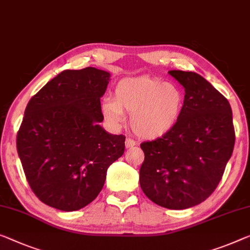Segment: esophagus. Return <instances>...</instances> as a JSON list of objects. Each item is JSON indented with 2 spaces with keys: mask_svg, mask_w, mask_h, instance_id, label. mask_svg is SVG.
Here are the masks:
<instances>
[{
  "mask_svg": "<svg viewBox=\"0 0 250 250\" xmlns=\"http://www.w3.org/2000/svg\"><path fill=\"white\" fill-rule=\"evenodd\" d=\"M125 144V148H132V147L136 146V141L130 139V138H126Z\"/></svg>",
  "mask_w": 250,
  "mask_h": 250,
  "instance_id": "34e87169",
  "label": "esophagus"
}]
</instances>
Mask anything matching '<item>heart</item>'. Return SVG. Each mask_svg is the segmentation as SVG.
I'll return each mask as SVG.
<instances>
[{
  "instance_id": "b5f03b06",
  "label": "heart",
  "mask_w": 250,
  "mask_h": 250,
  "mask_svg": "<svg viewBox=\"0 0 250 250\" xmlns=\"http://www.w3.org/2000/svg\"><path fill=\"white\" fill-rule=\"evenodd\" d=\"M114 99L102 103V112L111 124L125 122L131 114L130 126L136 136L146 140L165 137L180 122L185 107V94L177 84L143 75L121 80Z\"/></svg>"
}]
</instances>
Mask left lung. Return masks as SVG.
Instances as JSON below:
<instances>
[{"instance_id": "left-lung-1", "label": "left lung", "mask_w": 250, "mask_h": 250, "mask_svg": "<svg viewBox=\"0 0 250 250\" xmlns=\"http://www.w3.org/2000/svg\"><path fill=\"white\" fill-rule=\"evenodd\" d=\"M168 74L184 87V112L168 135L140 145L145 161L139 182L154 203L184 210L207 200L221 181L234 146L232 111L197 73Z\"/></svg>"}]
</instances>
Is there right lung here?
Listing matches in <instances>:
<instances>
[{"label": "right lung", "mask_w": 250, "mask_h": 250, "mask_svg": "<svg viewBox=\"0 0 250 250\" xmlns=\"http://www.w3.org/2000/svg\"><path fill=\"white\" fill-rule=\"evenodd\" d=\"M110 77L95 67L62 70L25 107L18 155L30 188L47 206L67 212L86 207L124 155L125 137L100 125Z\"/></svg>", "instance_id": "right-lung-1"}]
</instances>
